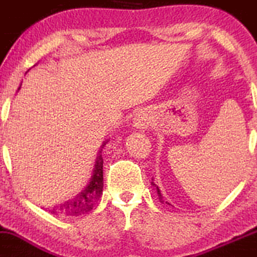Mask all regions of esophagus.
Segmentation results:
<instances>
[{
  "label": "esophagus",
  "instance_id": "obj_1",
  "mask_svg": "<svg viewBox=\"0 0 257 257\" xmlns=\"http://www.w3.org/2000/svg\"><path fill=\"white\" fill-rule=\"evenodd\" d=\"M152 119H153V116H152V114L149 113V111L147 110L138 111V113L136 114V116H134V126H136L137 129H142V131H144V129H147L149 125H151Z\"/></svg>",
  "mask_w": 257,
  "mask_h": 257
}]
</instances>
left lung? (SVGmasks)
Returning <instances> with one entry per match:
<instances>
[{"label":"left lung","mask_w":257,"mask_h":257,"mask_svg":"<svg viewBox=\"0 0 257 257\" xmlns=\"http://www.w3.org/2000/svg\"><path fill=\"white\" fill-rule=\"evenodd\" d=\"M152 181H153V179H152ZM152 184H153V186H154V187H156V189H157V193H158V197H159V200H161V202H162V203H163V202H164V201H163V200H162V198H163V197H162V193H161V191H159L158 186H156V184H154V182H152ZM166 203H168V202H166ZM168 205H169V203H168Z\"/></svg>","instance_id":"8db88e82"}]
</instances>
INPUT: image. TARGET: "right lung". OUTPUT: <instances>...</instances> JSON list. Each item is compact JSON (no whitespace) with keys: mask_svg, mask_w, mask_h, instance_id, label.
Returning a JSON list of instances; mask_svg holds the SVG:
<instances>
[{"mask_svg":"<svg viewBox=\"0 0 257 257\" xmlns=\"http://www.w3.org/2000/svg\"><path fill=\"white\" fill-rule=\"evenodd\" d=\"M106 143H108V139L104 141L101 143L100 148H99L95 158V164H94L93 168V174H91V178L89 179L88 184L79 192L75 197L49 208L50 213L62 216V217H74V216L85 215V213L90 212L93 210L94 205L100 200L101 195H103L104 181L103 157H101V152H103V148L105 147Z\"/></svg>","mask_w":257,"mask_h":257,"instance_id":"add662e5","label":"right lung"}]
</instances>
